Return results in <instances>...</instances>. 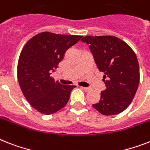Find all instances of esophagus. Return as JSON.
I'll return each instance as SVG.
<instances>
[{"mask_svg":"<svg viewBox=\"0 0 150 150\" xmlns=\"http://www.w3.org/2000/svg\"><path fill=\"white\" fill-rule=\"evenodd\" d=\"M81 89L85 90V91H86V92H88V91H90V90L92 89L91 88H87V87H81Z\"/></svg>","mask_w":150,"mask_h":150,"instance_id":"obj_1","label":"esophagus"}]
</instances>
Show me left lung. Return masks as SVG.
<instances>
[{
    "label": "left lung",
    "mask_w": 150,
    "mask_h": 150,
    "mask_svg": "<svg viewBox=\"0 0 150 150\" xmlns=\"http://www.w3.org/2000/svg\"><path fill=\"white\" fill-rule=\"evenodd\" d=\"M98 70L104 73L106 88L92 106L105 115H117L132 103L139 83V67L133 50L114 36H86Z\"/></svg>",
    "instance_id": "obj_1"
}]
</instances>
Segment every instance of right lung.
I'll use <instances>...</instances> for the list:
<instances>
[{"mask_svg":"<svg viewBox=\"0 0 150 150\" xmlns=\"http://www.w3.org/2000/svg\"><path fill=\"white\" fill-rule=\"evenodd\" d=\"M81 38L79 35L38 34L29 40L21 52L18 79L21 89L31 106L51 115L69 102L75 86H64L52 78L67 50Z\"/></svg>","mask_w":150,"mask_h":150,"instance_id":"add662e5","label":"right lung"}]
</instances>
